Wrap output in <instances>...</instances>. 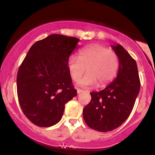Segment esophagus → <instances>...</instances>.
Returning <instances> with one entry per match:
<instances>
[{
  "mask_svg": "<svg viewBox=\"0 0 155 155\" xmlns=\"http://www.w3.org/2000/svg\"><path fill=\"white\" fill-rule=\"evenodd\" d=\"M76 90H77V93H78V94L81 93V92H83V90H81V89H79V88H76Z\"/></svg>",
  "mask_w": 155,
  "mask_h": 155,
  "instance_id": "obj_1",
  "label": "esophagus"
}]
</instances>
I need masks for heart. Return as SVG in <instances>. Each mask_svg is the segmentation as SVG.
Listing matches in <instances>:
<instances>
[{"instance_id":"b5f03b06","label":"heart","mask_w":155,"mask_h":155,"mask_svg":"<svg viewBox=\"0 0 155 155\" xmlns=\"http://www.w3.org/2000/svg\"><path fill=\"white\" fill-rule=\"evenodd\" d=\"M69 72L78 80L87 68L85 76L78 84L84 88L94 87L98 83L104 86L115 78L120 67L119 58L114 51L101 44H92L79 51V57L71 55L68 62Z\"/></svg>"}]
</instances>
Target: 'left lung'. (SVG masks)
I'll use <instances>...</instances> for the list:
<instances>
[{
  "label": "left lung",
  "mask_w": 155,
  "mask_h": 155,
  "mask_svg": "<svg viewBox=\"0 0 155 155\" xmlns=\"http://www.w3.org/2000/svg\"><path fill=\"white\" fill-rule=\"evenodd\" d=\"M120 60L116 79L100 92H92L91 101L84 108L86 124L99 132L117 128L128 118L140 91L136 60L120 44L111 46Z\"/></svg>",
  "instance_id": "obj_1"
}]
</instances>
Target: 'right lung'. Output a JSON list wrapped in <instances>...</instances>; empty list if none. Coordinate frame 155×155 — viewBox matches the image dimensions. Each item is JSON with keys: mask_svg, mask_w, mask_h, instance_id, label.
<instances>
[{"mask_svg": "<svg viewBox=\"0 0 155 155\" xmlns=\"http://www.w3.org/2000/svg\"><path fill=\"white\" fill-rule=\"evenodd\" d=\"M79 39L52 34L28 51L17 77V95L27 118L38 127H50L63 117L65 104L77 94L68 67Z\"/></svg>", "mask_w": 155, "mask_h": 155, "instance_id": "obj_1", "label": "right lung"}]
</instances>
